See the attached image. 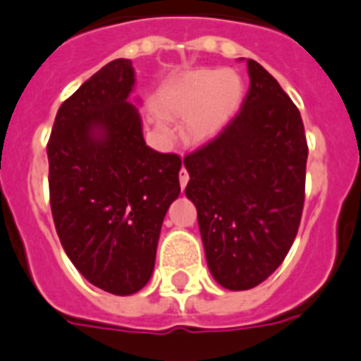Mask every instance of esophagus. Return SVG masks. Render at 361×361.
<instances>
[{
    "label": "esophagus",
    "instance_id": "1",
    "mask_svg": "<svg viewBox=\"0 0 361 361\" xmlns=\"http://www.w3.org/2000/svg\"><path fill=\"white\" fill-rule=\"evenodd\" d=\"M187 181H189V172H187V169L181 167L180 171V185H181V189H185V185H187Z\"/></svg>",
    "mask_w": 361,
    "mask_h": 361
}]
</instances>
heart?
Wrapping results in <instances>:
<instances>
[{
  "label": "heart",
  "mask_w": 361,
  "mask_h": 361,
  "mask_svg": "<svg viewBox=\"0 0 361 361\" xmlns=\"http://www.w3.org/2000/svg\"><path fill=\"white\" fill-rule=\"evenodd\" d=\"M243 81L234 71L200 68L172 81L163 90L159 106L171 120H183L181 136L189 145H203L218 136L236 112ZM167 134V127L159 123Z\"/></svg>",
  "instance_id": "b5f03b06"
}]
</instances>
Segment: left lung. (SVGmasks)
<instances>
[{
  "label": "left lung",
  "instance_id": "1",
  "mask_svg": "<svg viewBox=\"0 0 361 361\" xmlns=\"http://www.w3.org/2000/svg\"><path fill=\"white\" fill-rule=\"evenodd\" d=\"M247 71L250 87L236 118L183 159L207 265L228 290L252 289L280 267L305 200L309 149L300 111L255 59Z\"/></svg>",
  "mask_w": 361,
  "mask_h": 361
}]
</instances>
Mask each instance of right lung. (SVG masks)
Returning a JSON list of instances; mask_svg holds the SVG:
<instances>
[{"label":"right lung","mask_w":361,"mask_h":361,"mask_svg":"<svg viewBox=\"0 0 361 361\" xmlns=\"http://www.w3.org/2000/svg\"><path fill=\"white\" fill-rule=\"evenodd\" d=\"M134 85L130 59L106 63L61 103L47 145L59 241L85 280L116 296L149 283L180 196V156L147 147Z\"/></svg>","instance_id":"1"}]
</instances>
